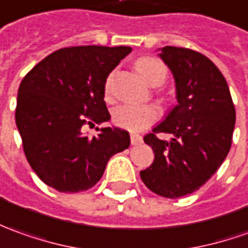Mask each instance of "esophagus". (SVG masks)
Masks as SVG:
<instances>
[{
	"mask_svg": "<svg viewBox=\"0 0 248 248\" xmlns=\"http://www.w3.org/2000/svg\"><path fill=\"white\" fill-rule=\"evenodd\" d=\"M130 141H131V145H138V144H141V142H142V137H141L140 134H137V133H131Z\"/></svg>",
	"mask_w": 248,
	"mask_h": 248,
	"instance_id": "obj_1",
	"label": "esophagus"
}]
</instances>
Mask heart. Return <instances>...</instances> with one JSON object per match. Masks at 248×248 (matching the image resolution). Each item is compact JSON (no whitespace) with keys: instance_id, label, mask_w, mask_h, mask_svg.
<instances>
[{"instance_id":"heart-1","label":"heart","mask_w":248,"mask_h":248,"mask_svg":"<svg viewBox=\"0 0 248 248\" xmlns=\"http://www.w3.org/2000/svg\"><path fill=\"white\" fill-rule=\"evenodd\" d=\"M136 69L151 85H160L166 81L167 66L156 57H141L136 62ZM108 84L106 95H108ZM161 115L159 107L153 104H122L112 110V122L118 127L129 131H142L153 124Z\"/></svg>"}]
</instances>
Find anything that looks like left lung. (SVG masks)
<instances>
[{
    "label": "left lung",
    "instance_id": "obj_1",
    "mask_svg": "<svg viewBox=\"0 0 248 248\" xmlns=\"http://www.w3.org/2000/svg\"><path fill=\"white\" fill-rule=\"evenodd\" d=\"M160 57L172 72L178 104L144 137L155 161L140 175L153 193L179 198L198 190L223 164L236 114L228 84L208 57L173 46L163 47ZM160 132L173 138L160 140Z\"/></svg>",
    "mask_w": 248,
    "mask_h": 248
}]
</instances>
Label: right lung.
Returning a JSON list of instances; mask_svg holds the SVG:
<instances>
[{
	"label": "right lung",
	"mask_w": 248,
	"mask_h": 248,
	"mask_svg": "<svg viewBox=\"0 0 248 248\" xmlns=\"http://www.w3.org/2000/svg\"><path fill=\"white\" fill-rule=\"evenodd\" d=\"M131 48L127 46L65 47L42 60L20 84L16 124L25 157L47 186L78 193L100 181L107 161L130 145L118 127L87 124L110 121L104 102L106 81Z\"/></svg>",
	"instance_id": "obj_1"
}]
</instances>
